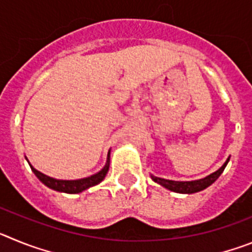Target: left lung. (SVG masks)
Listing matches in <instances>:
<instances>
[{"label": "left lung", "instance_id": "1", "mask_svg": "<svg viewBox=\"0 0 252 252\" xmlns=\"http://www.w3.org/2000/svg\"><path fill=\"white\" fill-rule=\"evenodd\" d=\"M230 161V157L227 158V160L224 161L223 165L221 168L216 170L215 173L212 174L207 175V177L202 178V179H197V180H190V182H178V180H169V179H164V178H159L155 177V175L150 174L151 179L155 182V183L160 184L164 188L169 189L171 192L175 193H182V194H192V193H197L201 192L203 189L208 188L211 184H213L216 180L218 179V177L223 173L224 168Z\"/></svg>", "mask_w": 252, "mask_h": 252}]
</instances>
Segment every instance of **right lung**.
Masks as SVG:
<instances>
[{
    "label": "right lung",
    "instance_id": "obj_1",
    "mask_svg": "<svg viewBox=\"0 0 252 252\" xmlns=\"http://www.w3.org/2000/svg\"><path fill=\"white\" fill-rule=\"evenodd\" d=\"M110 153L111 150L108 151L107 154V161L106 165L98 171V173H95V174L91 175V177L87 178H82V179H75V180H64V179H55V178H51L49 175L43 174L41 171L36 170L34 166L31 165L30 162H29L28 158L25 157V159L28 160L29 165H30L31 170L36 175L37 179L46 186L48 188L53 189V190H57V192H63V193H68V194H77V193H81L86 189L91 188V187H94L97 184H99L102 180L106 178L107 173H108V169H110Z\"/></svg>",
    "mask_w": 252,
    "mask_h": 252
}]
</instances>
